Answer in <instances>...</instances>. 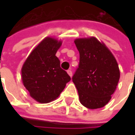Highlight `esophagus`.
I'll return each instance as SVG.
<instances>
[{
    "instance_id": "esophagus-1",
    "label": "esophagus",
    "mask_w": 135,
    "mask_h": 135,
    "mask_svg": "<svg viewBox=\"0 0 135 135\" xmlns=\"http://www.w3.org/2000/svg\"><path fill=\"white\" fill-rule=\"evenodd\" d=\"M67 72H68V74H69V76H72V70H71V69L68 70V71H67Z\"/></svg>"
}]
</instances>
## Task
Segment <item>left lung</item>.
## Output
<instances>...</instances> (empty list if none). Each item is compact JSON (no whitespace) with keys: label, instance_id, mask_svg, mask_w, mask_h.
<instances>
[{"label":"left lung","instance_id":"left-lung-1","mask_svg":"<svg viewBox=\"0 0 135 135\" xmlns=\"http://www.w3.org/2000/svg\"><path fill=\"white\" fill-rule=\"evenodd\" d=\"M80 62L72 80L80 103L89 109L105 106L119 80V66L110 51L95 37L74 41Z\"/></svg>","mask_w":135,"mask_h":135}]
</instances>
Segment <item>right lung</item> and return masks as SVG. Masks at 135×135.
Listing matches in <instances>:
<instances>
[{"mask_svg":"<svg viewBox=\"0 0 135 135\" xmlns=\"http://www.w3.org/2000/svg\"><path fill=\"white\" fill-rule=\"evenodd\" d=\"M61 44V41L53 38H45L31 52L22 68L24 86L30 95L40 103L56 99L70 80L55 56Z\"/></svg>","mask_w":135,"mask_h":135,"instance_id":"add662e5","label":"right lung"}]
</instances>
